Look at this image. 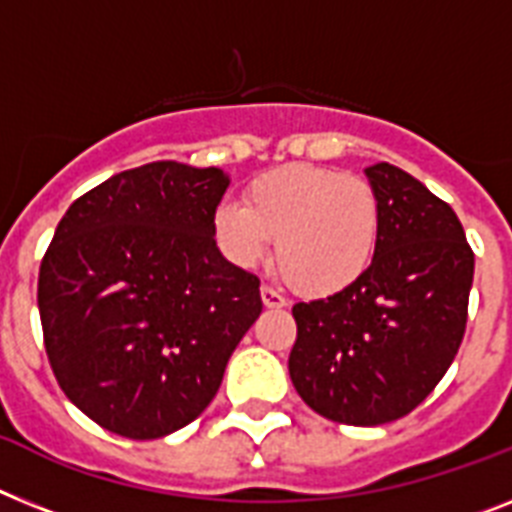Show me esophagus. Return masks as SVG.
<instances>
[{
	"label": "esophagus",
	"instance_id": "obj_1",
	"mask_svg": "<svg viewBox=\"0 0 512 512\" xmlns=\"http://www.w3.org/2000/svg\"><path fill=\"white\" fill-rule=\"evenodd\" d=\"M261 301H264L266 308H282V306H287L285 295H282L280 290H274V287H269V285L261 287Z\"/></svg>",
	"mask_w": 512,
	"mask_h": 512
}]
</instances>
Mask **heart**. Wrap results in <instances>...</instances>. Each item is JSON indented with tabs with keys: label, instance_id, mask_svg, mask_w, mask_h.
Returning a JSON list of instances; mask_svg holds the SVG:
<instances>
[{
	"label": "heart",
	"instance_id": "heart-1",
	"mask_svg": "<svg viewBox=\"0 0 512 512\" xmlns=\"http://www.w3.org/2000/svg\"><path fill=\"white\" fill-rule=\"evenodd\" d=\"M382 204L358 175L316 164H285L253 177L243 209L214 211V238L227 259L256 266L274 243L282 280L303 295H335L369 269L379 243Z\"/></svg>",
	"mask_w": 512,
	"mask_h": 512
}]
</instances>
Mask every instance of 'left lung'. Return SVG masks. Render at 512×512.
<instances>
[{"mask_svg": "<svg viewBox=\"0 0 512 512\" xmlns=\"http://www.w3.org/2000/svg\"><path fill=\"white\" fill-rule=\"evenodd\" d=\"M382 204L377 253L340 293L295 303L290 379L319 416L403 418L429 398L468 322L474 251L453 206L395 164L366 167Z\"/></svg>", "mask_w": 512, "mask_h": 512, "instance_id": "left-lung-1", "label": "left lung"}]
</instances>
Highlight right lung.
<instances>
[{"instance_id":"1","label":"right lung","mask_w":512,"mask_h":512,"mask_svg":"<svg viewBox=\"0 0 512 512\" xmlns=\"http://www.w3.org/2000/svg\"><path fill=\"white\" fill-rule=\"evenodd\" d=\"M217 167L151 162L75 198L38 269L44 348L67 398L130 439L183 429L259 319V277L219 253Z\"/></svg>"}]
</instances>
